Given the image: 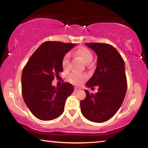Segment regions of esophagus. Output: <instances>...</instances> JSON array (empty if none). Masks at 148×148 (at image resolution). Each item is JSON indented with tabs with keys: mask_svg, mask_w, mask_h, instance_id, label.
<instances>
[{
	"mask_svg": "<svg viewBox=\"0 0 148 148\" xmlns=\"http://www.w3.org/2000/svg\"><path fill=\"white\" fill-rule=\"evenodd\" d=\"M80 90V88H79V87H75V88H74L75 92H78V91H79Z\"/></svg>",
	"mask_w": 148,
	"mask_h": 148,
	"instance_id": "34e87169",
	"label": "esophagus"
}]
</instances>
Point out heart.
<instances>
[{
    "label": "heart",
    "instance_id": "b5f03b06",
    "mask_svg": "<svg viewBox=\"0 0 148 148\" xmlns=\"http://www.w3.org/2000/svg\"><path fill=\"white\" fill-rule=\"evenodd\" d=\"M76 55L81 58V60L85 64H88L92 62L93 59V56L91 51L88 48L85 47H81L76 51ZM62 66L64 70H68L70 68V55L68 53L66 54L62 58ZM70 80L74 84H80L84 79V76L82 74L74 73L70 75Z\"/></svg>",
    "mask_w": 148,
    "mask_h": 148
}]
</instances>
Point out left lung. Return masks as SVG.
<instances>
[{
  "label": "left lung",
  "mask_w": 148,
  "mask_h": 148,
  "mask_svg": "<svg viewBox=\"0 0 148 148\" xmlns=\"http://www.w3.org/2000/svg\"><path fill=\"white\" fill-rule=\"evenodd\" d=\"M97 55L95 72L86 82L90 88L98 86V92L89 93L80 101L83 116L90 121L103 123L115 115L121 106L127 91L125 62L118 51L107 43H85Z\"/></svg>",
  "instance_id": "8db88e82"
}]
</instances>
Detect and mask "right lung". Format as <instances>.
Returning a JSON list of instances; mask_svg holds the SVG:
<instances>
[{"label":"right lung","instance_id":"add662e5","mask_svg":"<svg viewBox=\"0 0 148 148\" xmlns=\"http://www.w3.org/2000/svg\"><path fill=\"white\" fill-rule=\"evenodd\" d=\"M76 43L45 41L31 56L23 70L22 95L29 109L42 121L55 119L63 113L66 101L74 92L72 84L51 85L54 78L63 72L62 60Z\"/></svg>","mask_w":148,"mask_h":148}]
</instances>
